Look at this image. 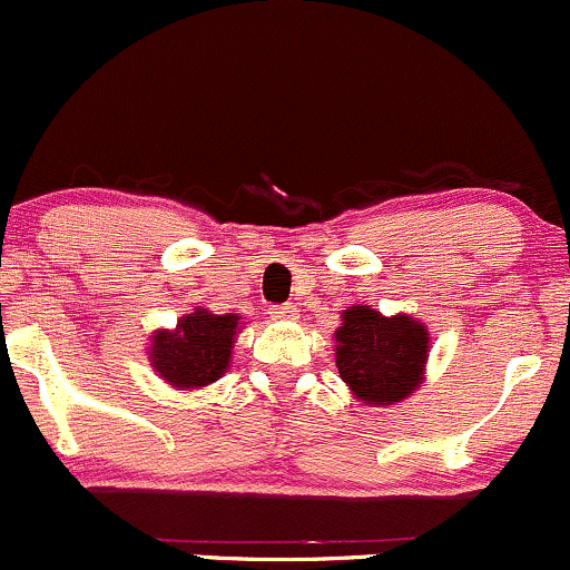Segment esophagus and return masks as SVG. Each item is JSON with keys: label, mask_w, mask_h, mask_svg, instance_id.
I'll use <instances>...</instances> for the list:
<instances>
[{"label": "esophagus", "mask_w": 570, "mask_h": 570, "mask_svg": "<svg viewBox=\"0 0 570 570\" xmlns=\"http://www.w3.org/2000/svg\"><path fill=\"white\" fill-rule=\"evenodd\" d=\"M273 316H275V318H284V322H292V318L297 316V308H295V303L275 305V308H273Z\"/></svg>", "instance_id": "obj_1"}]
</instances>
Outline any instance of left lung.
Listing matches in <instances>:
<instances>
[{
	"label": "left lung",
	"instance_id": "obj_1",
	"mask_svg": "<svg viewBox=\"0 0 570 570\" xmlns=\"http://www.w3.org/2000/svg\"><path fill=\"white\" fill-rule=\"evenodd\" d=\"M335 330V365L356 400L395 405L424 381L430 337L416 318L384 316L371 305L343 311Z\"/></svg>",
	"mask_w": 570,
	"mask_h": 570
}]
</instances>
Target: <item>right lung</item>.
Returning a JSON list of instances; mask_svg holds the SVG:
<instances>
[{"instance_id":"obj_1","label":"right lung","mask_w":570,"mask_h":570,"mask_svg":"<svg viewBox=\"0 0 570 570\" xmlns=\"http://www.w3.org/2000/svg\"><path fill=\"white\" fill-rule=\"evenodd\" d=\"M237 330L240 316L194 308V314L178 318L175 330H156L148 360L175 390H199L227 373Z\"/></svg>"}]
</instances>
